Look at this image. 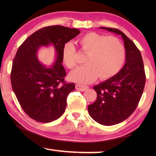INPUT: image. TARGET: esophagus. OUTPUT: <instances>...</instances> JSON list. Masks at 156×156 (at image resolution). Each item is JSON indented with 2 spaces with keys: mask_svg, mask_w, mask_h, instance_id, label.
Segmentation results:
<instances>
[{
  "mask_svg": "<svg viewBox=\"0 0 156 156\" xmlns=\"http://www.w3.org/2000/svg\"><path fill=\"white\" fill-rule=\"evenodd\" d=\"M88 88L89 87L86 85H82V84H76V89H77V90L80 91H86Z\"/></svg>",
  "mask_w": 156,
  "mask_h": 156,
  "instance_id": "esophagus-1",
  "label": "esophagus"
}]
</instances>
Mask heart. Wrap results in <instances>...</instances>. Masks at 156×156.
Masks as SVG:
<instances>
[{
  "label": "heart",
  "mask_w": 156,
  "mask_h": 156,
  "mask_svg": "<svg viewBox=\"0 0 156 156\" xmlns=\"http://www.w3.org/2000/svg\"><path fill=\"white\" fill-rule=\"evenodd\" d=\"M82 51L87 53L85 65L72 72L70 78L78 83H89L98 76L102 80L113 77L120 72L125 60V49L115 36H106L89 32L78 39ZM62 59L69 69L77 65L76 50L72 43H66L62 49Z\"/></svg>",
  "instance_id": "obj_1"
}]
</instances>
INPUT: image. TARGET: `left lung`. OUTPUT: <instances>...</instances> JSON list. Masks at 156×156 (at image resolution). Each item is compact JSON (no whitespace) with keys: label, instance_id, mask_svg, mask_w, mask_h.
<instances>
[{"label":"left lung","instance_id":"left-lung-1","mask_svg":"<svg viewBox=\"0 0 156 156\" xmlns=\"http://www.w3.org/2000/svg\"><path fill=\"white\" fill-rule=\"evenodd\" d=\"M100 28L121 35L126 51L124 67L113 77L94 87L97 99L88 106L95 121L110 126L127 119L135 111L143 93L146 76L141 53L133 42L118 29Z\"/></svg>","mask_w":156,"mask_h":156}]
</instances>
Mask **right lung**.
Instances as JSON below:
<instances>
[{
	"instance_id": "1",
	"label": "right lung",
	"mask_w": 156,
	"mask_h": 156,
	"mask_svg": "<svg viewBox=\"0 0 156 156\" xmlns=\"http://www.w3.org/2000/svg\"><path fill=\"white\" fill-rule=\"evenodd\" d=\"M80 33L78 29L48 26L35 31L18 48L12 63V86L22 109L33 120L50 122L65 112L67 96L75 84L65 81L62 49ZM51 44L57 57L55 64L47 68L39 62L36 53L41 46Z\"/></svg>"
}]
</instances>
